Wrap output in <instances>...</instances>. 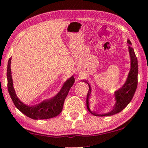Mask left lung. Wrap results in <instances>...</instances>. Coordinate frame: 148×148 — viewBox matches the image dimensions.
<instances>
[{
  "label": "left lung",
  "mask_w": 148,
  "mask_h": 148,
  "mask_svg": "<svg viewBox=\"0 0 148 148\" xmlns=\"http://www.w3.org/2000/svg\"><path fill=\"white\" fill-rule=\"evenodd\" d=\"M127 43L130 45L128 49L131 60V68L125 84L121 88L115 91L114 97L115 102L113 109L111 111L104 114H99L96 112L91 111L90 108L89 102V99L91 95V87L87 81H85L89 86V91L88 92L87 98H86V106H87L88 111L95 116H109V115H113L120 113L130 103L133 98L134 93L136 90L137 85H138V60L136 56L134 49L131 47L130 45H132V43L130 40H127Z\"/></svg>",
  "instance_id": "obj_1"
}]
</instances>
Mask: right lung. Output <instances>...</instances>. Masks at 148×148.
I'll return each mask as SVG.
<instances>
[{
  "label": "right lung",
  "mask_w": 148,
  "mask_h": 148,
  "mask_svg": "<svg viewBox=\"0 0 148 148\" xmlns=\"http://www.w3.org/2000/svg\"><path fill=\"white\" fill-rule=\"evenodd\" d=\"M11 59L12 57L8 60L7 79H8V92L15 106L23 114L34 120L52 118L60 114L62 110L64 99L67 97L69 90L75 81L74 76H71L64 82L60 90L53 97L49 99L44 100L41 103L34 106H28L20 101V99L16 96L13 87V81L12 78L11 68H10Z\"/></svg>",
  "instance_id": "add662e5"
}]
</instances>
